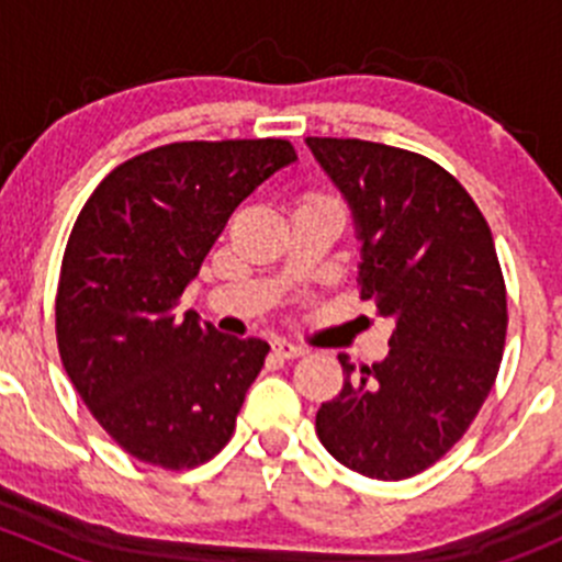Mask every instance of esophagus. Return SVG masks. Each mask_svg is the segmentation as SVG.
<instances>
[{
  "label": "esophagus",
  "instance_id": "1",
  "mask_svg": "<svg viewBox=\"0 0 562 562\" xmlns=\"http://www.w3.org/2000/svg\"><path fill=\"white\" fill-rule=\"evenodd\" d=\"M274 353L280 356V359H299V356H304L307 350H304L302 345H296V342H288V339H277Z\"/></svg>",
  "mask_w": 562,
  "mask_h": 562
}]
</instances>
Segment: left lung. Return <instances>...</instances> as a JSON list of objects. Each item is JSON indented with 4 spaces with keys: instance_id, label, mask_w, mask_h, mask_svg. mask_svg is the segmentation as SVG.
Here are the masks:
<instances>
[{
    "instance_id": "1",
    "label": "left lung",
    "mask_w": 562,
    "mask_h": 562,
    "mask_svg": "<svg viewBox=\"0 0 562 562\" xmlns=\"http://www.w3.org/2000/svg\"><path fill=\"white\" fill-rule=\"evenodd\" d=\"M348 203L361 299L391 323L389 353L315 416L321 443L367 479L438 462L490 396L506 342V285L484 214L438 162L356 138H307Z\"/></svg>"
}]
</instances>
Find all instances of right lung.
Masks as SVG:
<instances>
[{
  "mask_svg": "<svg viewBox=\"0 0 562 562\" xmlns=\"http://www.w3.org/2000/svg\"><path fill=\"white\" fill-rule=\"evenodd\" d=\"M293 162L280 138L168 144L108 173L78 214L56 339L72 386L130 457L195 468L231 440L269 342L173 310L234 209Z\"/></svg>",
  "mask_w": 562,
  "mask_h": 562,
  "instance_id": "add662e5",
  "label": "right lung"
}]
</instances>
